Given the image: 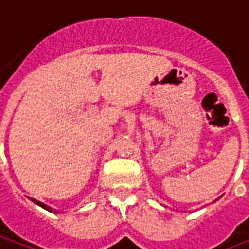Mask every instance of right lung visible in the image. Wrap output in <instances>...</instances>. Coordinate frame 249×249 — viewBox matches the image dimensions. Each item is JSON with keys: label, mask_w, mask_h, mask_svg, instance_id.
Listing matches in <instances>:
<instances>
[{"label": "right lung", "mask_w": 249, "mask_h": 249, "mask_svg": "<svg viewBox=\"0 0 249 249\" xmlns=\"http://www.w3.org/2000/svg\"><path fill=\"white\" fill-rule=\"evenodd\" d=\"M29 199H31V200H32L33 203H35V204L40 205L41 208L46 209V211H48V212H54V213H58V211H56V209H53L52 207H49V205H46V204H45V203H42V201H38V200H36V199H33V197H29Z\"/></svg>", "instance_id": "right-lung-1"}]
</instances>
